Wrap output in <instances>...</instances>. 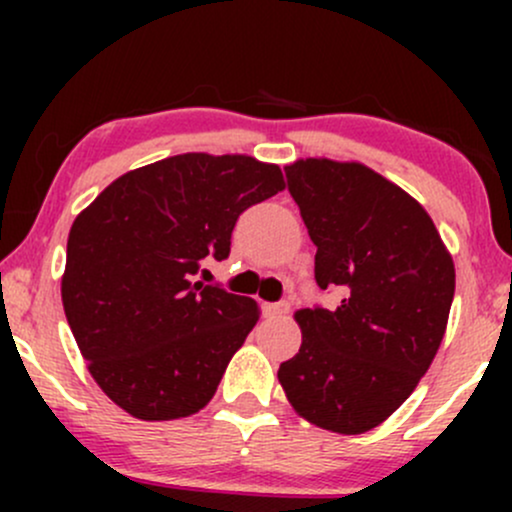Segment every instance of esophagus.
<instances>
[{"mask_svg":"<svg viewBox=\"0 0 512 512\" xmlns=\"http://www.w3.org/2000/svg\"><path fill=\"white\" fill-rule=\"evenodd\" d=\"M264 317H279L289 313V303H264L262 305Z\"/></svg>","mask_w":512,"mask_h":512,"instance_id":"34e87169","label":"esophagus"}]
</instances>
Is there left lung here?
Instances as JSON below:
<instances>
[{
  "instance_id": "obj_1",
  "label": "left lung",
  "mask_w": 512,
  "mask_h": 512,
  "mask_svg": "<svg viewBox=\"0 0 512 512\" xmlns=\"http://www.w3.org/2000/svg\"><path fill=\"white\" fill-rule=\"evenodd\" d=\"M284 170L317 245V286L344 298L296 310L301 349L276 375L298 416L358 436L395 414L436 358L455 264L428 211L373 168L298 158Z\"/></svg>"
}]
</instances>
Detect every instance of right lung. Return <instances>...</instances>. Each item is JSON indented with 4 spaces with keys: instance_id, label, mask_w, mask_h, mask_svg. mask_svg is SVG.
<instances>
[{
    "instance_id": "add662e5",
    "label": "right lung",
    "mask_w": 512,
    "mask_h": 512,
    "mask_svg": "<svg viewBox=\"0 0 512 512\" xmlns=\"http://www.w3.org/2000/svg\"><path fill=\"white\" fill-rule=\"evenodd\" d=\"M284 187L276 163L180 154L120 175L74 219L64 315L91 378L134 419H182L214 397L260 305L192 274L226 260L238 216Z\"/></svg>"
}]
</instances>
